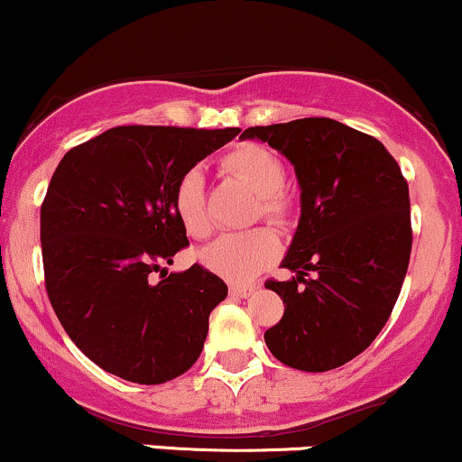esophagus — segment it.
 Listing matches in <instances>:
<instances>
[{"label":"esophagus","mask_w":462,"mask_h":462,"mask_svg":"<svg viewBox=\"0 0 462 462\" xmlns=\"http://www.w3.org/2000/svg\"><path fill=\"white\" fill-rule=\"evenodd\" d=\"M255 286H248V283H245V286H231L229 292L231 297H237V299H248L253 297V292H255Z\"/></svg>","instance_id":"1"}]
</instances>
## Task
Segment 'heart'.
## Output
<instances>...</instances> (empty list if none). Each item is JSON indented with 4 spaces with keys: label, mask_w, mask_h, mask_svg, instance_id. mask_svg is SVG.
Wrapping results in <instances>:
<instances>
[{
    "label": "heart",
    "mask_w": 462,
    "mask_h": 462,
    "mask_svg": "<svg viewBox=\"0 0 462 462\" xmlns=\"http://www.w3.org/2000/svg\"><path fill=\"white\" fill-rule=\"evenodd\" d=\"M222 172L242 180L257 194L255 217L271 222L274 226L288 225L290 220V200L283 194L286 185V168L268 150L253 146L233 148L220 162ZM172 209L179 217L180 226L194 240H207L214 233L209 211H207L205 180L196 170L183 174L176 183L172 194ZM279 255V240L271 229H257L231 233L222 236L209 248H205L203 263L207 268L231 279V282H248L259 274L268 263H273Z\"/></svg>",
    "instance_id": "b5f03b06"
}]
</instances>
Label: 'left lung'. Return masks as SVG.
<instances>
[{"label": "left lung", "instance_id": "1", "mask_svg": "<svg viewBox=\"0 0 462 462\" xmlns=\"http://www.w3.org/2000/svg\"><path fill=\"white\" fill-rule=\"evenodd\" d=\"M286 154L300 185L299 229L268 279L286 308L263 340L299 371L338 369L377 338L395 308L412 248L411 196L393 154L371 134L329 117L251 126Z\"/></svg>", "mask_w": 462, "mask_h": 462}]
</instances>
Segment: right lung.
Returning a JSON list of instances; mask_svg holds the SVG:
<instances>
[{
    "instance_id": "obj_1",
    "label": "right lung",
    "mask_w": 462,
    "mask_h": 462,
    "mask_svg": "<svg viewBox=\"0 0 462 462\" xmlns=\"http://www.w3.org/2000/svg\"><path fill=\"white\" fill-rule=\"evenodd\" d=\"M237 133L108 128L71 148L51 174L41 205L45 290L67 336L100 369L163 384L199 360L226 283L200 263L163 268L189 246L172 194L180 176Z\"/></svg>"
}]
</instances>
